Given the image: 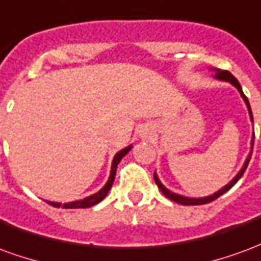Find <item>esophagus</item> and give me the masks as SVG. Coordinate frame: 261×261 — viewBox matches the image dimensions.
<instances>
[{
	"instance_id": "34e87169",
	"label": "esophagus",
	"mask_w": 261,
	"mask_h": 261,
	"mask_svg": "<svg viewBox=\"0 0 261 261\" xmlns=\"http://www.w3.org/2000/svg\"><path fill=\"white\" fill-rule=\"evenodd\" d=\"M148 136H149V134H148V133H142V134H141L142 138H148Z\"/></svg>"
}]
</instances>
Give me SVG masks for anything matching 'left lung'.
Listing matches in <instances>:
<instances>
[{"mask_svg":"<svg viewBox=\"0 0 261 261\" xmlns=\"http://www.w3.org/2000/svg\"><path fill=\"white\" fill-rule=\"evenodd\" d=\"M213 71H215V75H214V78H215V80L224 81V82H229L230 85L235 86L236 89H238V92L241 93L242 99H243V102H245V105H246L247 112H249V117H250V121L253 123L252 109H250L249 100H247V97L245 96V93H243V91H242V86H241V84L238 82V80H236L233 75L230 74L229 71H224V69H218V68H213ZM253 144H254V131H253L252 140H250V152H249V155H247L246 159H245V162H243V165H242L241 170H239V172H238V173L233 176V179H232V180H229V183H228V185H225L224 187H221V189H219L218 192L213 193V194H210V196L187 197V196H181V194H177V193H175V192H170L169 189H168V187H165L164 185H162V181L159 180L156 170H155V173H153V180H155V183H156V186L159 187V190L164 193L165 197H168L169 200L177 202V204H181V205H201V204H207V202L214 201V200H215V198H218L219 196H222V194L228 192L229 189H232V187L235 186L236 183H238V180H239L242 176H243V173H245V170H246V168H247V165H249V161H250V158H252Z\"/></svg>","mask_w":261,"mask_h":261,"instance_id":"obj_1","label":"left lung"}]
</instances>
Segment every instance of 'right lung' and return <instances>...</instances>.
Returning <instances> with one entry per match:
<instances>
[{
    "label": "right lung",
    "mask_w": 261,
    "mask_h": 261,
    "mask_svg": "<svg viewBox=\"0 0 261 261\" xmlns=\"http://www.w3.org/2000/svg\"><path fill=\"white\" fill-rule=\"evenodd\" d=\"M131 148L133 145H128V147H125L124 149H121L119 152L114 155L113 161H112V168H110V175H109V179L108 181L105 183V186L96 192L95 194H91V196L85 197V198H82V200H75V201H69V202H64V204H61V202H56V201H46L50 204V205H53V207H63V208H88V207H92V205H95L97 202H100L105 198V197L108 196L109 190L112 189L113 186V181H114V177H116V169H117V165L120 164V161L123 159L124 155L130 152Z\"/></svg>",
    "instance_id": "add662e5"
}]
</instances>
